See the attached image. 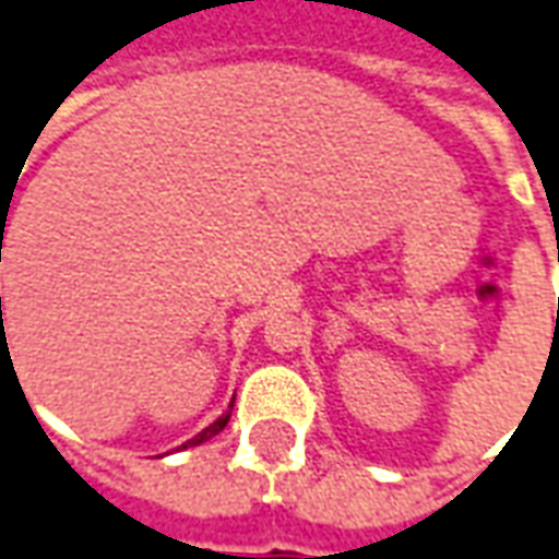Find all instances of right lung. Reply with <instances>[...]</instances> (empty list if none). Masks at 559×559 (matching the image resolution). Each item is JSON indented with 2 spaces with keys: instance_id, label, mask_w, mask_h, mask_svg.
I'll return each instance as SVG.
<instances>
[{
  "instance_id": "right-lung-1",
  "label": "right lung",
  "mask_w": 559,
  "mask_h": 559,
  "mask_svg": "<svg viewBox=\"0 0 559 559\" xmlns=\"http://www.w3.org/2000/svg\"><path fill=\"white\" fill-rule=\"evenodd\" d=\"M2 302V299H0ZM229 416H231V409L229 413H223V416H219V419H216L214 425H207V428H204V431H199V435H195V438L192 440H186L183 443V450L186 447H199V443H204V440H211L214 438V435H219V431H223V428H226V423H229Z\"/></svg>"
}]
</instances>
